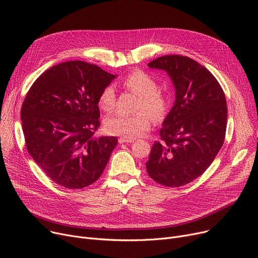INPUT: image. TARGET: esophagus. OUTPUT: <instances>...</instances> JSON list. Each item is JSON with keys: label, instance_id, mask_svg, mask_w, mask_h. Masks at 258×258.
<instances>
[{"label": "esophagus", "instance_id": "1", "mask_svg": "<svg viewBox=\"0 0 258 258\" xmlns=\"http://www.w3.org/2000/svg\"><path fill=\"white\" fill-rule=\"evenodd\" d=\"M118 142H119L120 144H122V143H132V142H134V139H126V138H119V139H118Z\"/></svg>", "mask_w": 258, "mask_h": 258}]
</instances>
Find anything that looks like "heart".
I'll return each mask as SVG.
<instances>
[{
  "mask_svg": "<svg viewBox=\"0 0 258 258\" xmlns=\"http://www.w3.org/2000/svg\"><path fill=\"white\" fill-rule=\"evenodd\" d=\"M127 91L139 96L134 115L113 114L105 118L103 122L107 134L121 136L126 139H135L142 136L152 125V116L157 120L163 118L168 106L166 94L158 89L156 79L142 70H134L121 81ZM116 100L115 90L112 86H106L101 91L98 104L104 112H111Z\"/></svg>",
  "mask_w": 258,
  "mask_h": 258,
  "instance_id": "heart-1",
  "label": "heart"
}]
</instances>
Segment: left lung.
<instances>
[{"mask_svg": "<svg viewBox=\"0 0 258 258\" xmlns=\"http://www.w3.org/2000/svg\"><path fill=\"white\" fill-rule=\"evenodd\" d=\"M167 72L173 106L152 147L146 170L157 183L180 187L204 172L222 148L227 127L225 93L205 67L190 57L165 55L147 64Z\"/></svg>", "mask_w": 258, "mask_h": 258, "instance_id": "obj_1", "label": "left lung"}]
</instances>
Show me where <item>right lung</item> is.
I'll return each instance as SVG.
<instances>
[{
    "label": "right lung",
    "instance_id": "obj_1",
    "mask_svg": "<svg viewBox=\"0 0 258 258\" xmlns=\"http://www.w3.org/2000/svg\"><path fill=\"white\" fill-rule=\"evenodd\" d=\"M116 76L71 60L51 67L29 89L21 110L27 150L48 177L68 189L96 182L118 140L95 137L98 98Z\"/></svg>",
    "mask_w": 258,
    "mask_h": 258
}]
</instances>
